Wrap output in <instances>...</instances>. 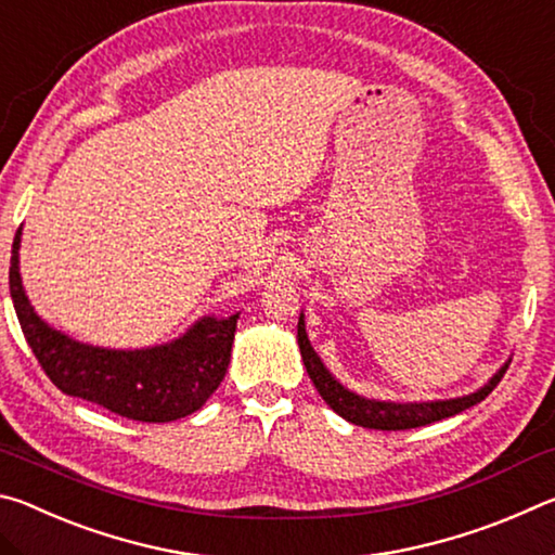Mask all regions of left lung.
Here are the masks:
<instances>
[{
  "mask_svg": "<svg viewBox=\"0 0 555 555\" xmlns=\"http://www.w3.org/2000/svg\"><path fill=\"white\" fill-rule=\"evenodd\" d=\"M298 347H300V357H304L308 377H311L318 393H321L327 406H331L335 413H340V416L345 421H350V424L362 426V428H374V430H406V428L434 424V421H440V418L455 416V413L475 406V403H480L485 397H490L492 389L502 382L506 367H509V362H506L504 367L485 384V387L467 393V397L446 399V401L397 403V401L364 399L360 393L345 389L343 384L325 370L321 357L315 354L311 343H308L304 313L298 318Z\"/></svg>",
  "mask_w": 555,
  "mask_h": 555,
  "instance_id": "8db88e82",
  "label": "left lung"
}]
</instances>
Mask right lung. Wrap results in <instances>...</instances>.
I'll list each match as a JSON object with an SVG mask.
<instances>
[{
  "label": "right lung",
  "instance_id": "add662e5",
  "mask_svg": "<svg viewBox=\"0 0 555 555\" xmlns=\"http://www.w3.org/2000/svg\"><path fill=\"white\" fill-rule=\"evenodd\" d=\"M18 244L22 228L12 244L9 294L26 343L63 393L131 421L168 424L198 411L220 387L240 313L205 315L178 340L146 350H107L78 343L36 315L18 274Z\"/></svg>",
  "mask_w": 555,
  "mask_h": 555
}]
</instances>
